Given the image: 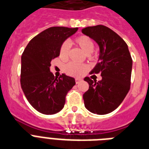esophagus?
Instances as JSON below:
<instances>
[{"mask_svg": "<svg viewBox=\"0 0 149 149\" xmlns=\"http://www.w3.org/2000/svg\"><path fill=\"white\" fill-rule=\"evenodd\" d=\"M81 81V79H80V78H76V79H75L76 84H79Z\"/></svg>", "mask_w": 149, "mask_h": 149, "instance_id": "esophagus-1", "label": "esophagus"}]
</instances>
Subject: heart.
<instances>
[{
	"label": "heart",
	"mask_w": 149,
	"mask_h": 149,
	"mask_svg": "<svg viewBox=\"0 0 149 149\" xmlns=\"http://www.w3.org/2000/svg\"><path fill=\"white\" fill-rule=\"evenodd\" d=\"M74 43L78 45L82 51L86 54H88V58L91 60L97 58V54L93 53L92 51L95 48V42L93 39L87 35H80L74 38ZM69 46L67 43H63L59 48V57L61 60L65 61L68 58ZM88 71V66L85 65H79L76 63L71 62L65 67V71L69 75L74 77H80Z\"/></svg>",
	"instance_id": "b5f03b06"
}]
</instances>
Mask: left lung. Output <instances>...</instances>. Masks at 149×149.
I'll return each instance as SVG.
<instances>
[{
  "label": "left lung",
  "instance_id": "8db88e82",
  "mask_svg": "<svg viewBox=\"0 0 149 149\" xmlns=\"http://www.w3.org/2000/svg\"><path fill=\"white\" fill-rule=\"evenodd\" d=\"M82 33L99 45V62L91 74H101L102 78L98 81L84 78L89 84L83 95L84 106L94 114H108L119 106L130 89L132 59L125 41L109 27H87Z\"/></svg>",
  "mask_w": 149,
  "mask_h": 149
}]
</instances>
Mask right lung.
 <instances>
[{"label":"right lung","mask_w":149,"mask_h":149,"mask_svg":"<svg viewBox=\"0 0 149 149\" xmlns=\"http://www.w3.org/2000/svg\"><path fill=\"white\" fill-rule=\"evenodd\" d=\"M78 27H52L30 41L21 56V85L27 101L40 113L53 115L65 105L68 92L75 84L73 78L62 74L55 78L51 61L59 56V48Z\"/></svg>","instance_id":"1"}]
</instances>
